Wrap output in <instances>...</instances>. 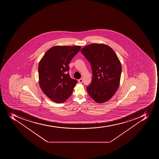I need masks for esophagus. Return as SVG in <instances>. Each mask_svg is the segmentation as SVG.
Instances as JSON below:
<instances>
[{"instance_id":"obj_1","label":"esophagus","mask_w":159,"mask_h":159,"mask_svg":"<svg viewBox=\"0 0 159 159\" xmlns=\"http://www.w3.org/2000/svg\"><path fill=\"white\" fill-rule=\"evenodd\" d=\"M83 79H79V80H78V82H79V83H80V84H81V83H83Z\"/></svg>"}]
</instances>
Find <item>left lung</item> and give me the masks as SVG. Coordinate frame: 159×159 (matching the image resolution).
Wrapping results in <instances>:
<instances>
[{
    "label": "left lung",
    "instance_id": "left-lung-1",
    "mask_svg": "<svg viewBox=\"0 0 159 159\" xmlns=\"http://www.w3.org/2000/svg\"><path fill=\"white\" fill-rule=\"evenodd\" d=\"M81 53L90 62L93 80L86 89L96 102H105L111 98L120 84L122 67L114 50L104 44H89Z\"/></svg>",
    "mask_w": 159,
    "mask_h": 159
}]
</instances>
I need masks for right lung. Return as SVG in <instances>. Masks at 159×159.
<instances>
[{
	"label": "right lung",
	"mask_w": 159,
	"mask_h": 159,
	"mask_svg": "<svg viewBox=\"0 0 159 159\" xmlns=\"http://www.w3.org/2000/svg\"><path fill=\"white\" fill-rule=\"evenodd\" d=\"M80 48V46H55L48 50L39 61L40 88L55 102H64L73 93L77 81L70 78L69 64Z\"/></svg>",
	"instance_id": "add662e5"
}]
</instances>
